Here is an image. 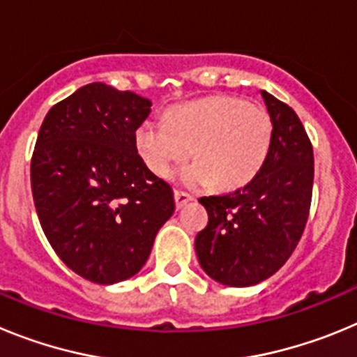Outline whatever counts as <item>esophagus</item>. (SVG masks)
I'll return each instance as SVG.
<instances>
[{"instance_id":"34e87169","label":"esophagus","mask_w":357,"mask_h":357,"mask_svg":"<svg viewBox=\"0 0 357 357\" xmlns=\"http://www.w3.org/2000/svg\"><path fill=\"white\" fill-rule=\"evenodd\" d=\"M193 200V197L188 193H184V191H175V206L176 209H182V207L185 206V204H189V202Z\"/></svg>"}]
</instances>
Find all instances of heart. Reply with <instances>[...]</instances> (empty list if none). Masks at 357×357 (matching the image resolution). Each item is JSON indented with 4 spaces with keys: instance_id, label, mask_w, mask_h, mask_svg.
<instances>
[{
    "instance_id": "obj_1",
    "label": "heart",
    "mask_w": 357,
    "mask_h": 357,
    "mask_svg": "<svg viewBox=\"0 0 357 357\" xmlns=\"http://www.w3.org/2000/svg\"><path fill=\"white\" fill-rule=\"evenodd\" d=\"M272 134V119L264 107L218 94L175 107L166 119L141 123L134 143L155 175L168 176L193 153L198 160L181 175L185 184L213 182L216 189L232 191L261 172Z\"/></svg>"
}]
</instances>
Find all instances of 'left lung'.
<instances>
[{"label":"left lung","mask_w":357,"mask_h":357,"mask_svg":"<svg viewBox=\"0 0 357 357\" xmlns=\"http://www.w3.org/2000/svg\"><path fill=\"white\" fill-rule=\"evenodd\" d=\"M272 119L266 162L245 188L202 197L209 222L195 239L200 266L225 286L272 277L296 248L313 197V144L295 110L261 91Z\"/></svg>","instance_id":"1"}]
</instances>
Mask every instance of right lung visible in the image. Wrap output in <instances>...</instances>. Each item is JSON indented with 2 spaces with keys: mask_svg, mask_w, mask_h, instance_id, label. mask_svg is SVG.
Instances as JSON below:
<instances>
[{
  "mask_svg": "<svg viewBox=\"0 0 357 357\" xmlns=\"http://www.w3.org/2000/svg\"><path fill=\"white\" fill-rule=\"evenodd\" d=\"M151 102L94 82L55 103L31 155L40 227L66 266L96 284L139 272L175 211L173 189L135 150Z\"/></svg>",
  "mask_w": 357,
  "mask_h": 357,
  "instance_id": "1",
  "label": "right lung"
}]
</instances>
